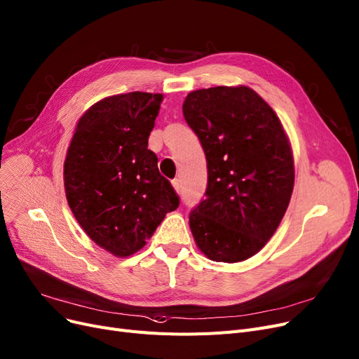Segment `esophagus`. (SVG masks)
Segmentation results:
<instances>
[{
    "label": "esophagus",
    "instance_id": "esophagus-1",
    "mask_svg": "<svg viewBox=\"0 0 359 359\" xmlns=\"http://www.w3.org/2000/svg\"><path fill=\"white\" fill-rule=\"evenodd\" d=\"M172 185H174V189H175V191L180 194L181 193V189H182V185H181V181L178 180V178H175L174 181H172Z\"/></svg>",
    "mask_w": 359,
    "mask_h": 359
}]
</instances>
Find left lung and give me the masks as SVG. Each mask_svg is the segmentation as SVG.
<instances>
[{
    "mask_svg": "<svg viewBox=\"0 0 359 359\" xmlns=\"http://www.w3.org/2000/svg\"><path fill=\"white\" fill-rule=\"evenodd\" d=\"M182 113L208 162L206 198L190 212L196 245L212 261H245L266 245L287 210L294 184L287 135L274 110L245 85L193 91Z\"/></svg>",
    "mask_w": 359,
    "mask_h": 359,
    "instance_id": "1",
    "label": "left lung"
}]
</instances>
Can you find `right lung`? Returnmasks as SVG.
<instances>
[{
  "mask_svg": "<svg viewBox=\"0 0 359 359\" xmlns=\"http://www.w3.org/2000/svg\"><path fill=\"white\" fill-rule=\"evenodd\" d=\"M162 94L103 98L79 119L65 161L69 208L87 236L125 257L144 248L180 197L147 149Z\"/></svg>",
  "mask_w": 359,
  "mask_h": 359,
  "instance_id": "obj_1",
  "label": "right lung"
}]
</instances>
